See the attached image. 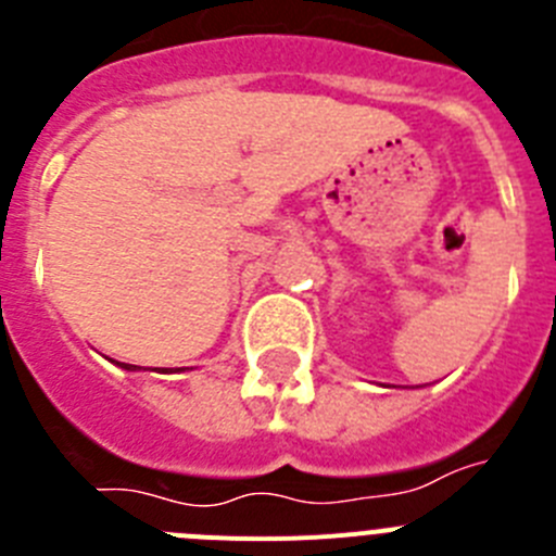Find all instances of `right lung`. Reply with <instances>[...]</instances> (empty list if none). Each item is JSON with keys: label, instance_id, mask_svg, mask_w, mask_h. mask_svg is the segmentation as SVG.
I'll list each match as a JSON object with an SVG mask.
<instances>
[{"label": "right lung", "instance_id": "obj_1", "mask_svg": "<svg viewBox=\"0 0 556 556\" xmlns=\"http://www.w3.org/2000/svg\"><path fill=\"white\" fill-rule=\"evenodd\" d=\"M116 365L125 367V370H139V367H136V365H122V362H116Z\"/></svg>", "mask_w": 556, "mask_h": 556}]
</instances>
